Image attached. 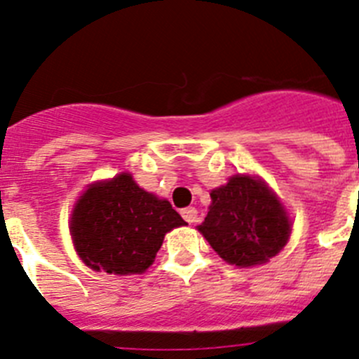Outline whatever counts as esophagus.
<instances>
[{
	"instance_id": "esophagus-1",
	"label": "esophagus",
	"mask_w": 359,
	"mask_h": 359,
	"mask_svg": "<svg viewBox=\"0 0 359 359\" xmlns=\"http://www.w3.org/2000/svg\"><path fill=\"white\" fill-rule=\"evenodd\" d=\"M182 215H183V219H185L187 223H196V221H198V210H196L194 207H187V208H183L182 210Z\"/></svg>"
}]
</instances>
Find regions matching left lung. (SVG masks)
Masks as SVG:
<instances>
[{
	"label": "left lung",
	"instance_id": "left-lung-1",
	"mask_svg": "<svg viewBox=\"0 0 359 359\" xmlns=\"http://www.w3.org/2000/svg\"><path fill=\"white\" fill-rule=\"evenodd\" d=\"M210 198L208 214L198 230L228 264H264L290 241V215L259 177L236 174L226 185L212 190Z\"/></svg>",
	"mask_w": 359,
	"mask_h": 359
}]
</instances>
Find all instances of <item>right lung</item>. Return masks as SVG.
<instances>
[{
  "instance_id": "1",
  "label": "right lung",
  "mask_w": 359,
  "mask_h": 359,
  "mask_svg": "<svg viewBox=\"0 0 359 359\" xmlns=\"http://www.w3.org/2000/svg\"><path fill=\"white\" fill-rule=\"evenodd\" d=\"M187 224L167 199L156 198L122 172L88 187L75 203L69 231L79 257L95 271L144 273L163 237Z\"/></svg>"
}]
</instances>
